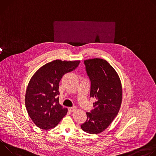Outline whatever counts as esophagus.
Listing matches in <instances>:
<instances>
[{"label": "esophagus", "mask_w": 156, "mask_h": 156, "mask_svg": "<svg viewBox=\"0 0 156 156\" xmlns=\"http://www.w3.org/2000/svg\"><path fill=\"white\" fill-rule=\"evenodd\" d=\"M76 107H70V108H69V112H74L75 110H76Z\"/></svg>", "instance_id": "1"}]
</instances>
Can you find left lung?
Listing matches in <instances>:
<instances>
[{"mask_svg": "<svg viewBox=\"0 0 156 156\" xmlns=\"http://www.w3.org/2000/svg\"><path fill=\"white\" fill-rule=\"evenodd\" d=\"M91 81L90 97L95 99L94 108L86 112V121L81 129L90 134L104 131L117 115L122 101V86L115 70L106 60L91 58L84 60Z\"/></svg>", "mask_w": 156, "mask_h": 156, "instance_id": "1", "label": "left lung"}]
</instances>
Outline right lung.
Returning a JSON list of instances; mask_svg holds the SVG:
<instances>
[{
	"label": "right lung",
	"mask_w": 156,
	"mask_h": 156,
	"mask_svg": "<svg viewBox=\"0 0 156 156\" xmlns=\"http://www.w3.org/2000/svg\"><path fill=\"white\" fill-rule=\"evenodd\" d=\"M80 60H54L39 68L30 79L25 94L27 112L39 128L55 127L67 113L59 104L58 84L62 76L74 70Z\"/></svg>",
	"instance_id": "1"
}]
</instances>
